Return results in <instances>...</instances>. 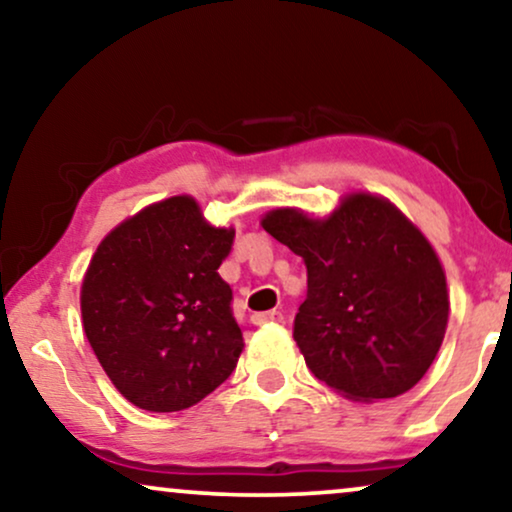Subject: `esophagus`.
Masks as SVG:
<instances>
[{
  "instance_id": "1",
  "label": "esophagus",
  "mask_w": 512,
  "mask_h": 512,
  "mask_svg": "<svg viewBox=\"0 0 512 512\" xmlns=\"http://www.w3.org/2000/svg\"><path fill=\"white\" fill-rule=\"evenodd\" d=\"M275 321H282V312L270 310V312H256V314H251V324H256V326L275 324Z\"/></svg>"
}]
</instances>
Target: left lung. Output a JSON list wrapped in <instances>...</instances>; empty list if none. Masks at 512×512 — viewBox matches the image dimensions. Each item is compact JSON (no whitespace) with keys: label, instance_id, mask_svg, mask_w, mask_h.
<instances>
[{"label":"left lung","instance_id":"left-lung-1","mask_svg":"<svg viewBox=\"0 0 512 512\" xmlns=\"http://www.w3.org/2000/svg\"><path fill=\"white\" fill-rule=\"evenodd\" d=\"M261 226L307 268L293 340L314 377L356 403L415 387L450 317L443 263L422 230L366 191L342 195L324 219L277 207Z\"/></svg>","mask_w":512,"mask_h":512}]
</instances>
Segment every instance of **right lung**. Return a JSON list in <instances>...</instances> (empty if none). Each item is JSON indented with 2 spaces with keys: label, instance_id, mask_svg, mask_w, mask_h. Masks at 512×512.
I'll list each match as a JSON object with an SVG mask.
<instances>
[{
  "label": "right lung",
  "instance_id": "right-lung-1",
  "mask_svg": "<svg viewBox=\"0 0 512 512\" xmlns=\"http://www.w3.org/2000/svg\"><path fill=\"white\" fill-rule=\"evenodd\" d=\"M233 237L191 195H172L97 244L81 282L83 333L137 408L186 410L235 370L244 340L233 291L216 272Z\"/></svg>",
  "mask_w": 512,
  "mask_h": 512
}]
</instances>
